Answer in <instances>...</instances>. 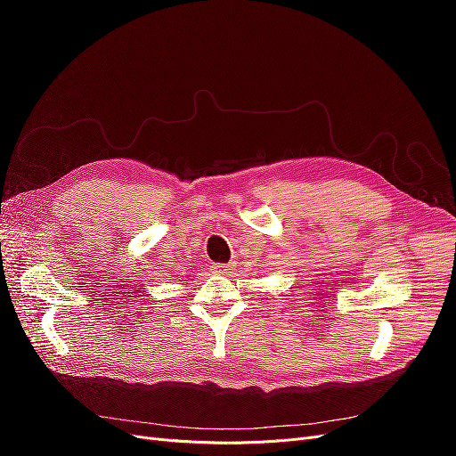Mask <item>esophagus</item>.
I'll list each match as a JSON object with an SVG mask.
<instances>
[{
  "mask_svg": "<svg viewBox=\"0 0 456 456\" xmlns=\"http://www.w3.org/2000/svg\"><path fill=\"white\" fill-rule=\"evenodd\" d=\"M211 270H213L215 273L226 275V273H230V272L233 270V265H230V262H226V265H220V262H216V265H213V266H211Z\"/></svg>",
  "mask_w": 456,
  "mask_h": 456,
  "instance_id": "obj_1",
  "label": "esophagus"
}]
</instances>
